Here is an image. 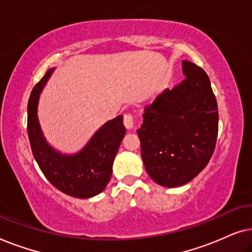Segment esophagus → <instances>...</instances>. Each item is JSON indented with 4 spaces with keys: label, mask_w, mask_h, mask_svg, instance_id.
Returning <instances> with one entry per match:
<instances>
[{
    "label": "esophagus",
    "mask_w": 252,
    "mask_h": 252,
    "mask_svg": "<svg viewBox=\"0 0 252 252\" xmlns=\"http://www.w3.org/2000/svg\"><path fill=\"white\" fill-rule=\"evenodd\" d=\"M124 125H125L126 128H133L134 125H135V118H134V116L132 113L127 112L124 115Z\"/></svg>",
    "instance_id": "34e87169"
}]
</instances>
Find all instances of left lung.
<instances>
[{
	"mask_svg": "<svg viewBox=\"0 0 252 252\" xmlns=\"http://www.w3.org/2000/svg\"><path fill=\"white\" fill-rule=\"evenodd\" d=\"M186 78L147 106L137 129L144 167L156 184L178 187L192 180L211 159L219 113L205 71L182 62Z\"/></svg>",
	"mask_w": 252,
	"mask_h": 252,
	"instance_id": "obj_1",
	"label": "left lung"
}]
</instances>
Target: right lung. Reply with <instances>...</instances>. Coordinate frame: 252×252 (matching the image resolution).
Instances as JSON below:
<instances>
[{"label":"right lung","instance_id":"add662e5","mask_svg":"<svg viewBox=\"0 0 252 252\" xmlns=\"http://www.w3.org/2000/svg\"><path fill=\"white\" fill-rule=\"evenodd\" d=\"M53 71L51 68L44 74L30 95L27 133L31 149L40 170L55 188L78 198L93 197L106 187L111 178L113 160L126 133L123 116L104 124L79 154H58L44 141L36 115L40 93Z\"/></svg>","mask_w":252,"mask_h":252}]
</instances>
